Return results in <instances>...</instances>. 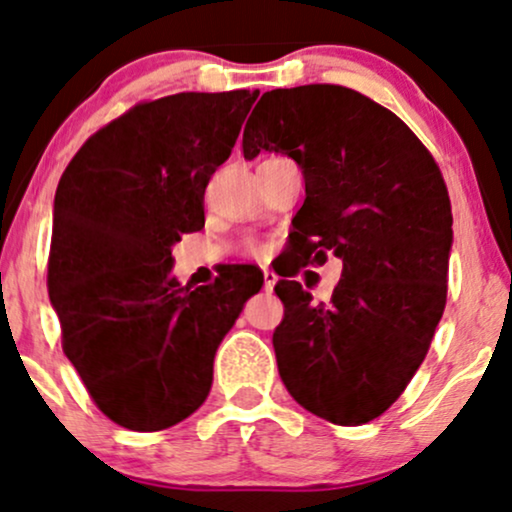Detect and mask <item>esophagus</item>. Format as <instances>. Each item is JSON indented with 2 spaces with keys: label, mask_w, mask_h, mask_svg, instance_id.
Instances as JSON below:
<instances>
[{
  "label": "esophagus",
  "mask_w": 512,
  "mask_h": 512,
  "mask_svg": "<svg viewBox=\"0 0 512 512\" xmlns=\"http://www.w3.org/2000/svg\"><path fill=\"white\" fill-rule=\"evenodd\" d=\"M276 281H279V276H276L272 269H264V291L272 293L274 286H276Z\"/></svg>",
  "instance_id": "34e87169"
}]
</instances>
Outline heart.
<instances>
[{
  "mask_svg": "<svg viewBox=\"0 0 512 512\" xmlns=\"http://www.w3.org/2000/svg\"><path fill=\"white\" fill-rule=\"evenodd\" d=\"M243 250H245V252H250V255H262V252H264V245H262V243H257V240H245Z\"/></svg>",
  "mask_w": 512,
  "mask_h": 512,
  "instance_id": "b5f03b06",
  "label": "heart"
}]
</instances>
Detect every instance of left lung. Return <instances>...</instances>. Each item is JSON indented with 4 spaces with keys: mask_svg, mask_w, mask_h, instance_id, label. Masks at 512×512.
Returning a JSON list of instances; mask_svg holds the SVG:
<instances>
[{
    "mask_svg": "<svg viewBox=\"0 0 512 512\" xmlns=\"http://www.w3.org/2000/svg\"><path fill=\"white\" fill-rule=\"evenodd\" d=\"M260 150L303 169L300 260L343 262L329 303L298 281L274 286L281 381L322 420H377L420 369L446 307L453 214L439 164L391 109L329 83L264 92L243 133L245 159Z\"/></svg>",
    "mask_w": 512,
    "mask_h": 512,
    "instance_id": "1",
    "label": "left lung"
}]
</instances>
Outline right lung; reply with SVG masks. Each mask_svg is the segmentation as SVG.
<instances>
[{"instance_id":"obj_1","label":"right lung","mask_w":512,"mask_h":512,"mask_svg":"<svg viewBox=\"0 0 512 512\" xmlns=\"http://www.w3.org/2000/svg\"><path fill=\"white\" fill-rule=\"evenodd\" d=\"M260 92H178L109 121L54 197L47 288L61 348L92 403L133 432H162L205 403L214 353L257 272L190 291L171 245L205 226V188Z\"/></svg>"}]
</instances>
